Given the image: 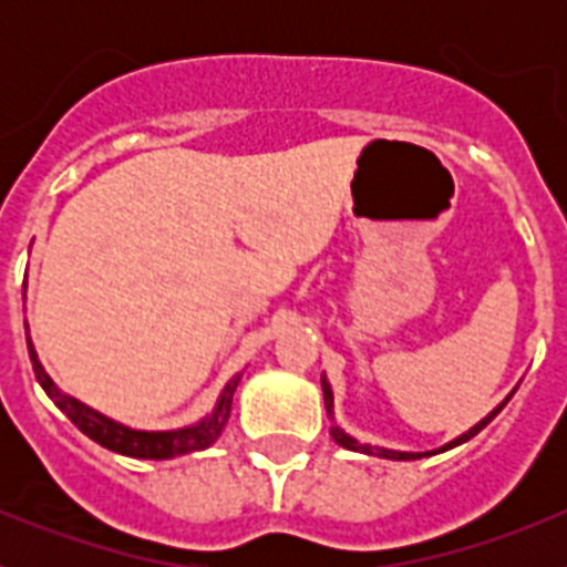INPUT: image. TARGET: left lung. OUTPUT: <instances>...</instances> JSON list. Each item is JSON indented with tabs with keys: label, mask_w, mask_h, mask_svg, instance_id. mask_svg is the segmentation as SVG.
<instances>
[{
	"label": "left lung",
	"mask_w": 567,
	"mask_h": 567,
	"mask_svg": "<svg viewBox=\"0 0 567 567\" xmlns=\"http://www.w3.org/2000/svg\"><path fill=\"white\" fill-rule=\"evenodd\" d=\"M323 400H327V412H332V389H329L327 380H323ZM499 409H503V405H499ZM499 409H494V412H491L488 417L483 420V423L474 425V429H471L468 434H463V437H457V440H454V443L445 445V449H454V445L465 443V440H471V437H474V434H477V432H483L485 425H488L491 420L497 417ZM332 437H334V443L343 445V449H352V452H363V454H378V457H385V460H417V457H425V454L389 452V449H374V445H363V443H358V440H354V437H349V434H346V432H340V429H332Z\"/></svg>",
	"instance_id": "1"
}]
</instances>
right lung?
Wrapping results in <instances>:
<instances>
[{
  "label": "right lung",
  "instance_id": "obj_1",
  "mask_svg": "<svg viewBox=\"0 0 567 567\" xmlns=\"http://www.w3.org/2000/svg\"><path fill=\"white\" fill-rule=\"evenodd\" d=\"M28 354L30 363H33V374L42 383V389L48 392V398L62 409L70 417V423L76 425L79 432L87 434L90 440H96L99 445L110 449L115 454H124V457H142V460H169V457H182V454L189 452H202L207 445H213L218 440V434L224 432L227 425L229 409H233V394L238 380L227 383V389L221 392V400L215 405V412L209 414L204 423L193 425V429H182V432H133V429H124V425L113 423V420L102 417L87 405L76 403L73 398L62 394L53 385V380L44 374L42 363H39L37 352H33V343L28 338Z\"/></svg>",
  "mask_w": 567,
  "mask_h": 567
}]
</instances>
